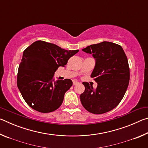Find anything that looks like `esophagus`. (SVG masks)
Returning a JSON list of instances; mask_svg holds the SVG:
<instances>
[{
    "label": "esophagus",
    "mask_w": 148,
    "mask_h": 148,
    "mask_svg": "<svg viewBox=\"0 0 148 148\" xmlns=\"http://www.w3.org/2000/svg\"><path fill=\"white\" fill-rule=\"evenodd\" d=\"M79 82H77V81H73V86H75V85L76 84H78Z\"/></svg>",
    "instance_id": "esophagus-1"
}]
</instances>
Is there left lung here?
Masks as SVG:
<instances>
[{"label":"left lung","instance_id":"8db88e82","mask_svg":"<svg viewBox=\"0 0 148 148\" xmlns=\"http://www.w3.org/2000/svg\"><path fill=\"white\" fill-rule=\"evenodd\" d=\"M82 51L95 59L91 77L98 85L95 89L83 82L85 91L80 95V101L92 114L106 113L119 104L127 91L130 79L128 60L121 46L110 42L90 45Z\"/></svg>","mask_w":148,"mask_h":148}]
</instances>
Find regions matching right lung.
<instances>
[{
  "instance_id": "obj_1",
  "label": "right lung",
  "mask_w": 148,
  "mask_h": 148,
  "mask_svg": "<svg viewBox=\"0 0 148 148\" xmlns=\"http://www.w3.org/2000/svg\"><path fill=\"white\" fill-rule=\"evenodd\" d=\"M78 51L62 49L42 40L34 42L25 49L19 65L17 84L30 107L42 113H49L61 106L72 82L70 79L55 81L54 73Z\"/></svg>"
}]
</instances>
